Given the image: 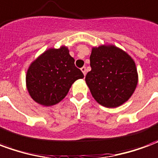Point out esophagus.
<instances>
[{
    "instance_id": "34e87169",
    "label": "esophagus",
    "mask_w": 158,
    "mask_h": 158,
    "mask_svg": "<svg viewBox=\"0 0 158 158\" xmlns=\"http://www.w3.org/2000/svg\"><path fill=\"white\" fill-rule=\"evenodd\" d=\"M81 71H82V73H84V75L85 76V74H86V68L85 67H83V68H81Z\"/></svg>"
}]
</instances>
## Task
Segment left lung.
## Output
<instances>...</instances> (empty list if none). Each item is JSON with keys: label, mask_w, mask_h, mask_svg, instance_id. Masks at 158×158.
Masks as SVG:
<instances>
[{"label": "left lung", "mask_w": 158, "mask_h": 158, "mask_svg": "<svg viewBox=\"0 0 158 158\" xmlns=\"http://www.w3.org/2000/svg\"><path fill=\"white\" fill-rule=\"evenodd\" d=\"M91 70L85 82L91 95L102 106L113 108L132 96L138 83L135 62L124 51L113 45L93 47Z\"/></svg>", "instance_id": "obj_1"}]
</instances>
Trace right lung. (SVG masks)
Segmentation results:
<instances>
[{"instance_id":"obj_1","label":"right lung","mask_w":158,"mask_h":158,"mask_svg":"<svg viewBox=\"0 0 158 158\" xmlns=\"http://www.w3.org/2000/svg\"><path fill=\"white\" fill-rule=\"evenodd\" d=\"M81 70L74 65L68 47L51 48L30 64L26 86L35 102L50 106L60 102L77 79H83Z\"/></svg>"}]
</instances>
